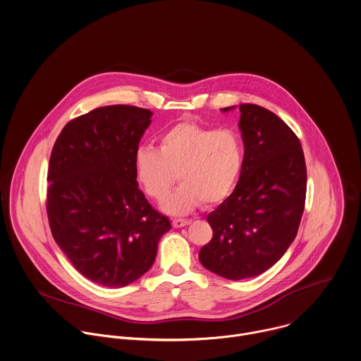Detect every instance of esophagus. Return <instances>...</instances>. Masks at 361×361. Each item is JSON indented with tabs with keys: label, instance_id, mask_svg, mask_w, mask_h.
<instances>
[{
	"label": "esophagus",
	"instance_id": "1",
	"mask_svg": "<svg viewBox=\"0 0 361 361\" xmlns=\"http://www.w3.org/2000/svg\"><path fill=\"white\" fill-rule=\"evenodd\" d=\"M190 223H192L190 220H185V219H173V220H172V226H173L175 228L186 227V226H189Z\"/></svg>",
	"mask_w": 361,
	"mask_h": 361
}]
</instances>
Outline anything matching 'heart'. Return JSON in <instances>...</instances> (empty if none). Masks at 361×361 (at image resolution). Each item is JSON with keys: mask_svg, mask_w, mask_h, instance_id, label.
Instances as JSON below:
<instances>
[{"mask_svg": "<svg viewBox=\"0 0 361 361\" xmlns=\"http://www.w3.org/2000/svg\"><path fill=\"white\" fill-rule=\"evenodd\" d=\"M243 166V145L233 130H213L185 121L159 135L158 149L140 147L134 173L144 193L161 203L178 180L180 186L166 199L164 210L186 214L200 203L214 206L234 189Z\"/></svg>", "mask_w": 361, "mask_h": 361, "instance_id": "1", "label": "heart"}]
</instances>
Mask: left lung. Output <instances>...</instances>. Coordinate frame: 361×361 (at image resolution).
<instances>
[{"label": "left lung", "mask_w": 361, "mask_h": 361, "mask_svg": "<svg viewBox=\"0 0 361 361\" xmlns=\"http://www.w3.org/2000/svg\"><path fill=\"white\" fill-rule=\"evenodd\" d=\"M240 112V180L207 216L213 238L199 253L206 269L230 280L259 276L284 255L297 235L307 195L305 158L295 133L262 106L242 104Z\"/></svg>", "instance_id": "1"}]
</instances>
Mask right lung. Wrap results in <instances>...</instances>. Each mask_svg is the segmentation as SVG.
<instances>
[{
	"label": "right lung",
	"mask_w": 361,
	"mask_h": 361,
	"mask_svg": "<svg viewBox=\"0 0 361 361\" xmlns=\"http://www.w3.org/2000/svg\"><path fill=\"white\" fill-rule=\"evenodd\" d=\"M151 111L111 105L68 121L51 149L46 210L53 238L74 267L124 287L152 266L168 217L138 189L134 154Z\"/></svg>",
	"instance_id": "right-lung-1"
}]
</instances>
